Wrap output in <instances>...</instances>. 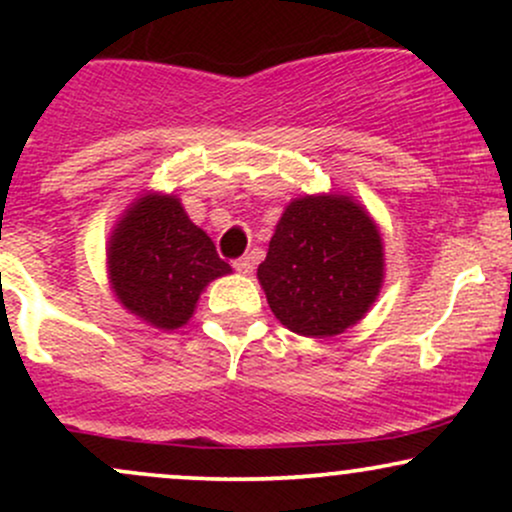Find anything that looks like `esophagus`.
<instances>
[{
  "mask_svg": "<svg viewBox=\"0 0 512 512\" xmlns=\"http://www.w3.org/2000/svg\"><path fill=\"white\" fill-rule=\"evenodd\" d=\"M233 267H236V272H240V274H250L252 272V260L248 255L238 257V260L233 262Z\"/></svg>",
  "mask_w": 512,
  "mask_h": 512,
  "instance_id": "obj_1",
  "label": "esophagus"
}]
</instances>
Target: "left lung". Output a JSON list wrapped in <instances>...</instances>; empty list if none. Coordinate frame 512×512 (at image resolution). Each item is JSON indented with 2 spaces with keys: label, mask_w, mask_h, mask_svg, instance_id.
<instances>
[{
  "label": "left lung",
  "mask_w": 512,
  "mask_h": 512,
  "mask_svg": "<svg viewBox=\"0 0 512 512\" xmlns=\"http://www.w3.org/2000/svg\"><path fill=\"white\" fill-rule=\"evenodd\" d=\"M383 276L378 226L346 195L293 199L257 267L276 320L303 337L354 327L378 298Z\"/></svg>",
  "instance_id": "obj_1"
}]
</instances>
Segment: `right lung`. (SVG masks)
I'll list each match as a JSON object with an SVG mask.
<instances>
[{"mask_svg":"<svg viewBox=\"0 0 512 512\" xmlns=\"http://www.w3.org/2000/svg\"><path fill=\"white\" fill-rule=\"evenodd\" d=\"M231 274L214 243L175 195L139 197L108 240V276L117 301L156 330H178L209 281Z\"/></svg>","mask_w":512,"mask_h":512,"instance_id":"obj_1","label":"right lung"}]
</instances>
